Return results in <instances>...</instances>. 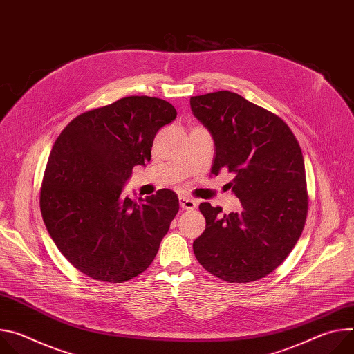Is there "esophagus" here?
Listing matches in <instances>:
<instances>
[{"label": "esophagus", "mask_w": 354, "mask_h": 354, "mask_svg": "<svg viewBox=\"0 0 354 354\" xmlns=\"http://www.w3.org/2000/svg\"><path fill=\"white\" fill-rule=\"evenodd\" d=\"M179 205H180V207H182L183 210H193V209H196V206H197L194 200L187 198V197H180V198H179Z\"/></svg>", "instance_id": "esophagus-1"}]
</instances>
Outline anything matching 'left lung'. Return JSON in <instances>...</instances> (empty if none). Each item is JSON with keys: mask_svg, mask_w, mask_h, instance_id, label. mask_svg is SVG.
<instances>
[{"mask_svg": "<svg viewBox=\"0 0 354 354\" xmlns=\"http://www.w3.org/2000/svg\"><path fill=\"white\" fill-rule=\"evenodd\" d=\"M193 115L212 133L221 169L242 212L221 214L201 203L206 230L193 242L198 263L228 283H250L270 274L295 246L306 225L308 192L301 147L277 115L235 92L190 97Z\"/></svg>", "mask_w": 354, "mask_h": 354, "instance_id": "left-lung-1", "label": "left lung"}]
</instances>
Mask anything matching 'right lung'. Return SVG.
Masks as SVG:
<instances>
[{
    "mask_svg": "<svg viewBox=\"0 0 354 354\" xmlns=\"http://www.w3.org/2000/svg\"><path fill=\"white\" fill-rule=\"evenodd\" d=\"M176 109L160 97L126 96L74 118L48 156L41 187L44 225L85 276L123 283L153 263L179 212L175 192L122 197L136 165L151 160L157 131Z\"/></svg>",
    "mask_w": 354,
    "mask_h": 354,
    "instance_id": "obj_1",
    "label": "right lung"
}]
</instances>
